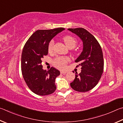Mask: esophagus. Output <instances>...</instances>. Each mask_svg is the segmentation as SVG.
Listing matches in <instances>:
<instances>
[{
    "label": "esophagus",
    "instance_id": "1",
    "mask_svg": "<svg viewBox=\"0 0 123 123\" xmlns=\"http://www.w3.org/2000/svg\"><path fill=\"white\" fill-rule=\"evenodd\" d=\"M67 72H68L67 71H64V70L60 71V74H66Z\"/></svg>",
    "mask_w": 123,
    "mask_h": 123
}]
</instances>
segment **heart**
I'll return each instance as SVG.
<instances>
[{"instance_id": "b5f03b06", "label": "heart", "mask_w": 123, "mask_h": 123, "mask_svg": "<svg viewBox=\"0 0 123 123\" xmlns=\"http://www.w3.org/2000/svg\"><path fill=\"white\" fill-rule=\"evenodd\" d=\"M63 40L66 46L69 49L74 48L77 44L76 39L71 36H66L64 37ZM54 45H55V41L53 39H52L49 42L48 46V50L49 52L53 51ZM69 61L70 59L68 57H59L56 58L54 60L53 64L54 65L58 68H65L66 64Z\"/></svg>"}]
</instances>
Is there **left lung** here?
<instances>
[{"mask_svg":"<svg viewBox=\"0 0 123 123\" xmlns=\"http://www.w3.org/2000/svg\"><path fill=\"white\" fill-rule=\"evenodd\" d=\"M82 40L83 51L75 60L81 66V72L76 74L71 87L76 91L84 92L93 89L102 77L104 59L102 48L95 37L83 28L68 29ZM73 72H74L73 71Z\"/></svg>","mask_w":123,"mask_h":123,"instance_id":"left-lung-1","label":"left lung"}]
</instances>
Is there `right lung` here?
Segmentation results:
<instances>
[{
    "instance_id": "obj_1",
    "label": "right lung",
    "mask_w": 123,
    "mask_h": 123,
    "mask_svg": "<svg viewBox=\"0 0 123 123\" xmlns=\"http://www.w3.org/2000/svg\"><path fill=\"white\" fill-rule=\"evenodd\" d=\"M65 30L60 27L52 30H37L32 34L24 46L21 68L27 86L39 96H46L55 91V79L60 71L52 67L43 69L42 59L48 54L49 44L54 37Z\"/></svg>"
}]
</instances>
